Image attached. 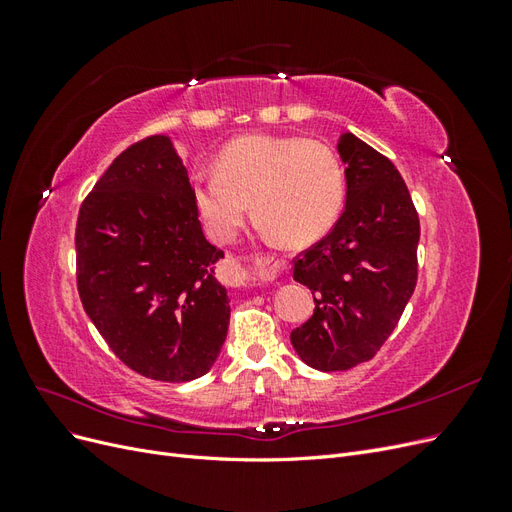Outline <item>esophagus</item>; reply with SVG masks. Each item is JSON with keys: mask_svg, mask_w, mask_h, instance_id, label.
<instances>
[{"mask_svg": "<svg viewBox=\"0 0 512 512\" xmlns=\"http://www.w3.org/2000/svg\"><path fill=\"white\" fill-rule=\"evenodd\" d=\"M235 269V280H232V286L237 288H250L260 282H273L277 277V271H280V265H273L271 260H258L254 269H247L241 265L232 267Z\"/></svg>", "mask_w": 512, "mask_h": 512, "instance_id": "obj_1", "label": "esophagus"}]
</instances>
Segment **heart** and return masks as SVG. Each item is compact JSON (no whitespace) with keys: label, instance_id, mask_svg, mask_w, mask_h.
<instances>
[{"label":"heart","instance_id":"b5f03b06","mask_svg":"<svg viewBox=\"0 0 512 512\" xmlns=\"http://www.w3.org/2000/svg\"><path fill=\"white\" fill-rule=\"evenodd\" d=\"M192 196L213 239L235 237L254 200L269 235L305 245L320 239L342 211L344 170L318 141L247 134L218 153L213 173L192 175Z\"/></svg>","mask_w":512,"mask_h":512}]
</instances>
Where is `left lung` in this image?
<instances>
[{
  "mask_svg": "<svg viewBox=\"0 0 512 512\" xmlns=\"http://www.w3.org/2000/svg\"><path fill=\"white\" fill-rule=\"evenodd\" d=\"M346 207L327 237L294 258L292 277L314 294V314L290 333L301 361L346 371L374 359L416 286L418 213L395 164L346 132Z\"/></svg>",
  "mask_w": 512,
  "mask_h": 512,
  "instance_id": "8db88e82",
  "label": "left lung"
}]
</instances>
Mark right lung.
I'll return each instance as SVG.
<instances>
[{
    "instance_id": "right-lung-1",
    "label": "right lung",
    "mask_w": 512,
    "mask_h": 512,
    "mask_svg": "<svg viewBox=\"0 0 512 512\" xmlns=\"http://www.w3.org/2000/svg\"><path fill=\"white\" fill-rule=\"evenodd\" d=\"M76 286L117 359L151 380L205 376L228 331L224 252L200 228L188 170L168 136L121 151L76 220Z\"/></svg>"
}]
</instances>
